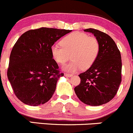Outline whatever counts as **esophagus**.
Returning <instances> with one entry per match:
<instances>
[{
  "instance_id": "esophagus-1",
  "label": "esophagus",
  "mask_w": 133,
  "mask_h": 133,
  "mask_svg": "<svg viewBox=\"0 0 133 133\" xmlns=\"http://www.w3.org/2000/svg\"><path fill=\"white\" fill-rule=\"evenodd\" d=\"M73 76V74H68V73H65V76H66V77H71V76Z\"/></svg>"
}]
</instances>
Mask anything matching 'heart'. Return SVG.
<instances>
[{"label": "heart", "mask_w": 133, "mask_h": 133, "mask_svg": "<svg viewBox=\"0 0 133 133\" xmlns=\"http://www.w3.org/2000/svg\"><path fill=\"white\" fill-rule=\"evenodd\" d=\"M61 45L51 47V54L59 64L63 65L71 58L73 61L65 65L66 71L75 72L87 70L93 65L98 57L100 50L99 43L94 37H89L82 32H73L61 41Z\"/></svg>", "instance_id": "obj_1"}]
</instances>
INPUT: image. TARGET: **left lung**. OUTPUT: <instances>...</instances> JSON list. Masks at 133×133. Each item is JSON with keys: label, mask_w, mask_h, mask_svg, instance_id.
Wrapping results in <instances>:
<instances>
[{"label": "left lung", "mask_w": 133, "mask_h": 133, "mask_svg": "<svg viewBox=\"0 0 133 133\" xmlns=\"http://www.w3.org/2000/svg\"><path fill=\"white\" fill-rule=\"evenodd\" d=\"M84 31L94 34L99 41L100 50L92 66L79 75L81 82L74 88V91L85 104L102 105L114 98L122 81L120 52L115 42L105 33L93 28Z\"/></svg>", "instance_id": "1"}]
</instances>
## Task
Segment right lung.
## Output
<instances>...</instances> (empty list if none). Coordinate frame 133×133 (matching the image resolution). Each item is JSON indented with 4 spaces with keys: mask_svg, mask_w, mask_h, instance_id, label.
Instances as JSON below:
<instances>
[{
    "mask_svg": "<svg viewBox=\"0 0 133 133\" xmlns=\"http://www.w3.org/2000/svg\"><path fill=\"white\" fill-rule=\"evenodd\" d=\"M72 30L40 28L26 31L11 50L8 78L22 103L38 106L52 97L59 78L64 76L51 54V47Z\"/></svg>",
    "mask_w": 133,
    "mask_h": 133,
    "instance_id": "right-lung-1",
    "label": "right lung"
}]
</instances>
